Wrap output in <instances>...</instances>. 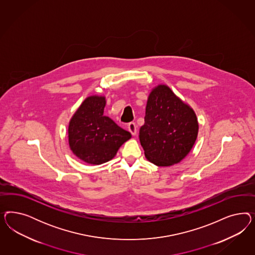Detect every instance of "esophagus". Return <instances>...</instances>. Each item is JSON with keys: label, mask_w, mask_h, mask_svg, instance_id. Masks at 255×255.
<instances>
[{"label": "esophagus", "mask_w": 255, "mask_h": 255, "mask_svg": "<svg viewBox=\"0 0 255 255\" xmlns=\"http://www.w3.org/2000/svg\"><path fill=\"white\" fill-rule=\"evenodd\" d=\"M128 130L131 132L132 135H135L136 134V131H137V126L134 123H131V124H128Z\"/></svg>", "instance_id": "1"}]
</instances>
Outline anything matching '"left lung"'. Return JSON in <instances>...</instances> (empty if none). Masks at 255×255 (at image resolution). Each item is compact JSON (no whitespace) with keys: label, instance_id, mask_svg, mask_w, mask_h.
<instances>
[{"label":"left lung","instance_id":"left-lung-1","mask_svg":"<svg viewBox=\"0 0 255 255\" xmlns=\"http://www.w3.org/2000/svg\"><path fill=\"white\" fill-rule=\"evenodd\" d=\"M199 130L193 108L159 84L147 97L145 124L139 131L140 144L147 161L157 166L181 162L192 150Z\"/></svg>","mask_w":255,"mask_h":255}]
</instances>
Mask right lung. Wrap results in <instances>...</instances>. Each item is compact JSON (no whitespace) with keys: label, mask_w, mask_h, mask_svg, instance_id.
I'll list each match as a JSON object with an SVG mask.
<instances>
[{"label":"right lung","mask_w":255,"mask_h":255,"mask_svg":"<svg viewBox=\"0 0 255 255\" xmlns=\"http://www.w3.org/2000/svg\"><path fill=\"white\" fill-rule=\"evenodd\" d=\"M106 96L91 95L82 102L68 125V142L73 153L90 164L112 160L131 134L104 115Z\"/></svg>","instance_id":"right-lung-1"}]
</instances>
